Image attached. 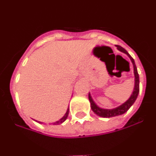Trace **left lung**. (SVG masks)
I'll list each match as a JSON object with an SVG mask.
<instances>
[{"label":"left lung","instance_id":"8db88e82","mask_svg":"<svg viewBox=\"0 0 156 156\" xmlns=\"http://www.w3.org/2000/svg\"><path fill=\"white\" fill-rule=\"evenodd\" d=\"M117 47V49L120 51L123 52V53L126 54L128 55V57L130 58V61H131L132 64L133 66V73H134V88H133V93L130 95V97L126 101H125L123 104H122L121 105L118 106L116 108H112V109H105V108H101L100 107L95 104V102L92 99L91 96H90V93L88 95V98H89V101L90 102V107H91V109L93 110V112H94L96 115H98V116L104 117V118H110V117H114L117 116V115H120L124 114L126 112L128 111L130 107L133 105V103L135 102V101L137 99V96H138L139 94V75L138 73H137V67H136V65H135L134 60H133V58L129 55V53L125 50L124 48H122L119 45H115Z\"/></svg>","mask_w":156,"mask_h":156}]
</instances>
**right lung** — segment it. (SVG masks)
I'll return each instance as SVG.
<instances>
[{
    "label": "right lung",
    "mask_w": 156,
    "mask_h": 156,
    "mask_svg": "<svg viewBox=\"0 0 156 156\" xmlns=\"http://www.w3.org/2000/svg\"><path fill=\"white\" fill-rule=\"evenodd\" d=\"M69 108H67V111H66V114L64 115V116H63L62 119H59V120H58V121H56V122H53V124L54 125H59V124H61V123H62L64 121H66V119H67V117H68V115H69ZM36 121H37V120H36ZM37 122H38L39 123H42V122H39V121H37Z\"/></svg>",
    "instance_id": "1"
}]
</instances>
